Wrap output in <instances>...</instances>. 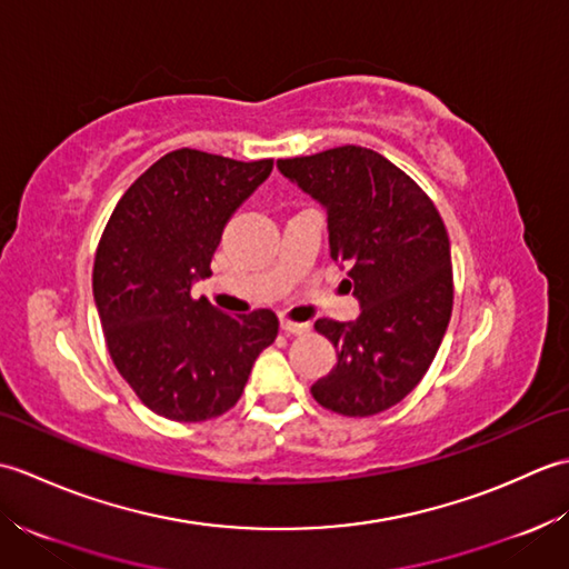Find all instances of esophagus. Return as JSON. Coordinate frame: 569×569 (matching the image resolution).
I'll return each mask as SVG.
<instances>
[{"label":"esophagus","instance_id":"34e87169","mask_svg":"<svg viewBox=\"0 0 569 569\" xmlns=\"http://www.w3.org/2000/svg\"><path fill=\"white\" fill-rule=\"evenodd\" d=\"M281 330L286 332V335H306L308 330H310V325L308 322H293V320H281Z\"/></svg>","mask_w":569,"mask_h":569}]
</instances>
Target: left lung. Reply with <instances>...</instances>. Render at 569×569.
<instances>
[{"label": "left lung", "mask_w": 569, "mask_h": 569, "mask_svg": "<svg viewBox=\"0 0 569 569\" xmlns=\"http://www.w3.org/2000/svg\"><path fill=\"white\" fill-rule=\"evenodd\" d=\"M328 212L330 257L347 266L359 318H322L316 330L337 365L312 398L340 416L396 406L432 365L452 316L450 237L432 200L381 153L337 147L276 163Z\"/></svg>", "instance_id": "8db88e82"}]
</instances>
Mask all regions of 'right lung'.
<instances>
[{"label":"right lung","instance_id":"right-lung-1","mask_svg":"<svg viewBox=\"0 0 569 569\" xmlns=\"http://www.w3.org/2000/svg\"><path fill=\"white\" fill-rule=\"evenodd\" d=\"M273 161L178 149L134 180L94 253L92 293L107 349L153 413L200 422L232 408L278 335L271 310L227 316L190 296L237 208Z\"/></svg>","mask_w":569,"mask_h":569}]
</instances>
